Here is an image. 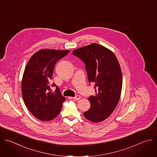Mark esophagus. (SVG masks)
Listing matches in <instances>:
<instances>
[{"instance_id": "1", "label": "esophagus", "mask_w": 157, "mask_h": 157, "mask_svg": "<svg viewBox=\"0 0 157 157\" xmlns=\"http://www.w3.org/2000/svg\"><path fill=\"white\" fill-rule=\"evenodd\" d=\"M73 98V100H79V99L81 98V96L79 95H76L75 97H74Z\"/></svg>"}]
</instances>
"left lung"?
<instances>
[{"label": "left lung", "mask_w": 157, "mask_h": 157, "mask_svg": "<svg viewBox=\"0 0 157 157\" xmlns=\"http://www.w3.org/2000/svg\"><path fill=\"white\" fill-rule=\"evenodd\" d=\"M73 54L84 63L89 82L95 84L96 94L89 98L90 108L84 116L95 123L103 121L114 111L121 97L122 76L118 60L111 51L97 43L75 49Z\"/></svg>", "instance_id": "left-lung-1"}]
</instances>
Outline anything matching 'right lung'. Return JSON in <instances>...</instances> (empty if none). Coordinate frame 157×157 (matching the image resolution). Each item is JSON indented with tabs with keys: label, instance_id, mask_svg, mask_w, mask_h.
Segmentation results:
<instances>
[{
	"label": "right lung",
	"instance_id": "obj_1",
	"mask_svg": "<svg viewBox=\"0 0 157 157\" xmlns=\"http://www.w3.org/2000/svg\"><path fill=\"white\" fill-rule=\"evenodd\" d=\"M69 51L41 49L29 59L22 79L24 102L30 112L41 121L54 119L60 113L65 98L57 86L50 85L56 63ZM56 86L51 93L50 86Z\"/></svg>",
	"mask_w": 157,
	"mask_h": 157
}]
</instances>
